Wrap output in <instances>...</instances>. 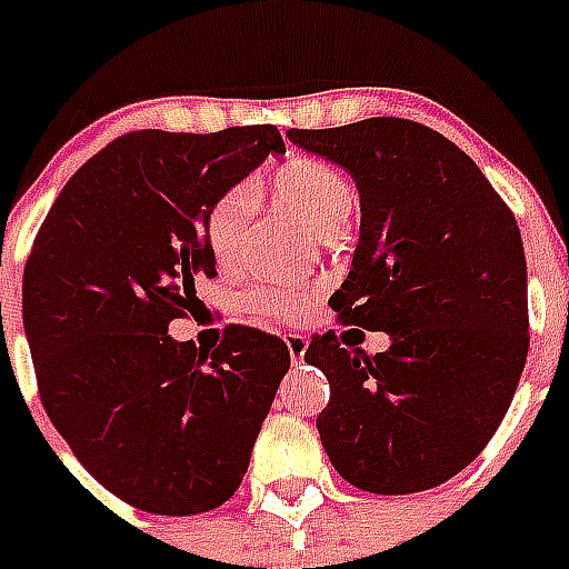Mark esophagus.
Masks as SVG:
<instances>
[{
  "label": "esophagus",
  "instance_id": "1",
  "mask_svg": "<svg viewBox=\"0 0 569 569\" xmlns=\"http://www.w3.org/2000/svg\"><path fill=\"white\" fill-rule=\"evenodd\" d=\"M286 348H289L292 363H301L303 355H307V348H310V339L303 337V333H289V337H286Z\"/></svg>",
  "mask_w": 569,
  "mask_h": 569
}]
</instances>
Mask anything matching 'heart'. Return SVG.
Segmentation results:
<instances>
[{"label":"heart","mask_w":569,"mask_h":569,"mask_svg":"<svg viewBox=\"0 0 569 569\" xmlns=\"http://www.w3.org/2000/svg\"><path fill=\"white\" fill-rule=\"evenodd\" d=\"M271 191L292 209L312 230L328 232L342 227L357 203L355 182L328 162L295 159L277 171ZM253 194L248 186H236L212 203L203 223V239L209 253L221 268L236 266L244 250L248 218ZM316 295V283L292 286H257L248 292V307L268 319H292Z\"/></svg>","instance_id":"b5f03b06"}]
</instances>
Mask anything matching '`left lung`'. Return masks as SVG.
<instances>
[{
  "label": "left lung",
  "mask_w": 569,
  "mask_h": 569,
  "mask_svg": "<svg viewBox=\"0 0 569 569\" xmlns=\"http://www.w3.org/2000/svg\"><path fill=\"white\" fill-rule=\"evenodd\" d=\"M286 136L355 177L360 241L330 307L389 333L375 357L333 330L312 337L303 360L330 380L321 446L366 493L442 485L490 442L526 366L520 227L478 164L422 123L369 118Z\"/></svg>",
  "instance_id": "1"
}]
</instances>
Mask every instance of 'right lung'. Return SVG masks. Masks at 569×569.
I'll list each match as a JSON object with an SVG mask.
<instances>
[{
  "label": "right lung",
  "mask_w": 569,
  "mask_h": 569,
  "mask_svg": "<svg viewBox=\"0 0 569 569\" xmlns=\"http://www.w3.org/2000/svg\"><path fill=\"white\" fill-rule=\"evenodd\" d=\"M271 153L274 127L212 136L144 129L70 177L22 271V328L40 401L82 467L141 511L223 505L289 372L283 339L230 328L214 351L177 342L212 280V203Z\"/></svg>",
  "instance_id": "obj_1"
}]
</instances>
